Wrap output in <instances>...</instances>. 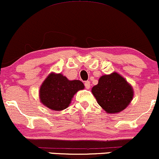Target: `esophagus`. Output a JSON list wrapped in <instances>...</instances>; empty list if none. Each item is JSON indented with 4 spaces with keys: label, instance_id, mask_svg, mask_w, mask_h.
Masks as SVG:
<instances>
[{
    "label": "esophagus",
    "instance_id": "34e87169",
    "mask_svg": "<svg viewBox=\"0 0 159 159\" xmlns=\"http://www.w3.org/2000/svg\"><path fill=\"white\" fill-rule=\"evenodd\" d=\"M85 88H86L87 89H90V87H91V83L89 81H86L85 83Z\"/></svg>",
    "mask_w": 159,
    "mask_h": 159
}]
</instances>
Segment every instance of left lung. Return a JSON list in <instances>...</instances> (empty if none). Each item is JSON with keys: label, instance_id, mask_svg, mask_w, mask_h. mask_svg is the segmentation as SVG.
<instances>
[{"label": "left lung", "instance_id": "obj_1", "mask_svg": "<svg viewBox=\"0 0 159 159\" xmlns=\"http://www.w3.org/2000/svg\"><path fill=\"white\" fill-rule=\"evenodd\" d=\"M91 92L99 105L109 114L124 110L134 96L132 85L116 72L102 76L98 85L92 88Z\"/></svg>", "mask_w": 159, "mask_h": 159}]
</instances>
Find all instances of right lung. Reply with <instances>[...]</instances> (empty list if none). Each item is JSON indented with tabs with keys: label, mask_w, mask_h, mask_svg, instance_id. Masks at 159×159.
Instances as JSON below:
<instances>
[{
	"label": "right lung",
	"mask_w": 159,
	"mask_h": 159,
	"mask_svg": "<svg viewBox=\"0 0 159 159\" xmlns=\"http://www.w3.org/2000/svg\"><path fill=\"white\" fill-rule=\"evenodd\" d=\"M84 87L80 80H69L61 74L51 73L41 85L39 98L46 107L61 111L68 107L74 95Z\"/></svg>",
	"instance_id": "obj_1"
}]
</instances>
